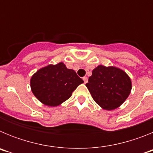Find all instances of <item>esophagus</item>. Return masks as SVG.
Returning a JSON list of instances; mask_svg holds the SVG:
<instances>
[{
	"instance_id": "34e87169",
	"label": "esophagus",
	"mask_w": 153,
	"mask_h": 153,
	"mask_svg": "<svg viewBox=\"0 0 153 153\" xmlns=\"http://www.w3.org/2000/svg\"><path fill=\"white\" fill-rule=\"evenodd\" d=\"M83 82H84V83H86L87 82H88V78L86 77V76H84V77H83Z\"/></svg>"
}]
</instances>
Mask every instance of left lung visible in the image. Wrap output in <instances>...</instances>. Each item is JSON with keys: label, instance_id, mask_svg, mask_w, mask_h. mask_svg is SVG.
Returning a JSON list of instances; mask_svg holds the SVG:
<instances>
[{"label": "left lung", "instance_id": "8db88e82", "mask_svg": "<svg viewBox=\"0 0 153 153\" xmlns=\"http://www.w3.org/2000/svg\"><path fill=\"white\" fill-rule=\"evenodd\" d=\"M92 97L102 109H117L129 97L131 79L123 70L100 65L92 72L86 84Z\"/></svg>", "mask_w": 153, "mask_h": 153}]
</instances>
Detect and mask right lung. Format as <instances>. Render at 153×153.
Instances as JSON below:
<instances>
[{
    "label": "right lung",
    "instance_id": "right-lung-1",
    "mask_svg": "<svg viewBox=\"0 0 153 153\" xmlns=\"http://www.w3.org/2000/svg\"><path fill=\"white\" fill-rule=\"evenodd\" d=\"M83 83L74 70L67 69L63 63H59L36 71L30 79V87L40 102L47 106H56L68 100Z\"/></svg>",
    "mask_w": 153,
    "mask_h": 153
}]
</instances>
